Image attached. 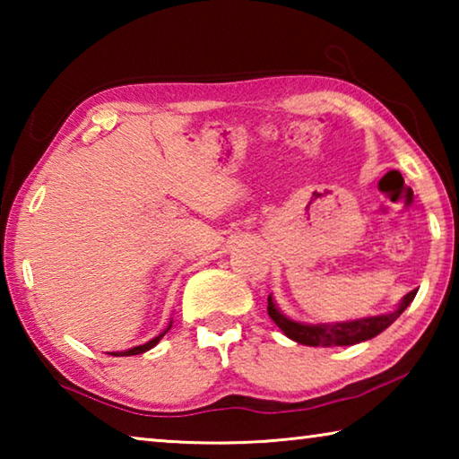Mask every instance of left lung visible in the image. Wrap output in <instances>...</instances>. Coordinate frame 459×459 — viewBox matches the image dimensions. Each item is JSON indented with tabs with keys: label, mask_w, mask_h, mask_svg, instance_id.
Here are the masks:
<instances>
[{
	"label": "left lung",
	"mask_w": 459,
	"mask_h": 459,
	"mask_svg": "<svg viewBox=\"0 0 459 459\" xmlns=\"http://www.w3.org/2000/svg\"><path fill=\"white\" fill-rule=\"evenodd\" d=\"M417 290L409 291L405 298L401 299V304L393 312L383 316H370L360 317V320L352 322H336V324H301L293 322L290 317L279 312L273 298H267V312L269 317L273 320L279 328L283 330L287 338H291L299 344L306 346H352L359 342L370 340L378 336L380 332L386 330L397 317L405 312L407 306L415 299Z\"/></svg>",
	"instance_id": "obj_1"
}]
</instances>
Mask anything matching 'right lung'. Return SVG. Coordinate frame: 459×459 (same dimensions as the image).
I'll list each match as a JSON object with an SVG mask.
<instances>
[{"mask_svg":"<svg viewBox=\"0 0 459 459\" xmlns=\"http://www.w3.org/2000/svg\"><path fill=\"white\" fill-rule=\"evenodd\" d=\"M172 328V322L168 324V328L160 333V336H155L153 340H150V342H145V344H142V346H135V348H129V351H123V352H111V356H135V354H143V352H147L150 351V348H153L155 344H158V342L166 336L168 333V330Z\"/></svg>","mask_w":459,"mask_h":459,"instance_id":"1","label":"right lung"}]
</instances>
